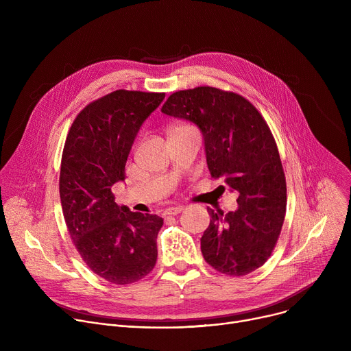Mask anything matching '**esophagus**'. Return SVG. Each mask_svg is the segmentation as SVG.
Returning <instances> with one entry per match:
<instances>
[{
    "label": "esophagus",
    "instance_id": "34e87169",
    "mask_svg": "<svg viewBox=\"0 0 351 351\" xmlns=\"http://www.w3.org/2000/svg\"><path fill=\"white\" fill-rule=\"evenodd\" d=\"M183 211V207H171V208H167L165 210V215H178Z\"/></svg>",
    "mask_w": 351,
    "mask_h": 351
}]
</instances>
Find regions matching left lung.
Here are the masks:
<instances>
[{
  "instance_id": "left-lung-1",
  "label": "left lung",
  "mask_w": 351,
  "mask_h": 351,
  "mask_svg": "<svg viewBox=\"0 0 351 351\" xmlns=\"http://www.w3.org/2000/svg\"><path fill=\"white\" fill-rule=\"evenodd\" d=\"M161 111L199 129L211 176L239 193L234 211L208 208L204 260L232 276L256 271L269 258L286 214L285 173L267 122L241 95L208 86L173 93Z\"/></svg>"
}]
</instances>
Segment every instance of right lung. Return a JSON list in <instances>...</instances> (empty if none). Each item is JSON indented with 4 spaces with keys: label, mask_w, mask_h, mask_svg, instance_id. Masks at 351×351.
Listing matches in <instances>:
<instances>
[{
    "label": "right lung",
    "mask_w": 351,
    "mask_h": 351,
    "mask_svg": "<svg viewBox=\"0 0 351 351\" xmlns=\"http://www.w3.org/2000/svg\"><path fill=\"white\" fill-rule=\"evenodd\" d=\"M164 98L117 90L88 104L65 141L60 195L69 234L87 267L115 285L137 282L157 263L164 219L119 207L111 187L125 180L134 138Z\"/></svg>",
    "instance_id": "right-lung-1"
}]
</instances>
